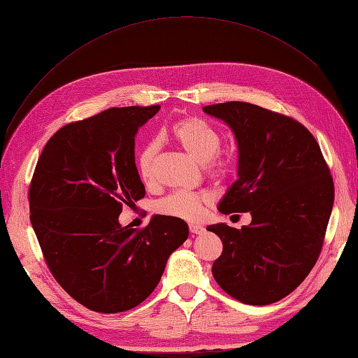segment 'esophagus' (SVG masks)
I'll use <instances>...</instances> for the list:
<instances>
[{
	"label": "esophagus",
	"mask_w": 358,
	"mask_h": 358,
	"mask_svg": "<svg viewBox=\"0 0 358 358\" xmlns=\"http://www.w3.org/2000/svg\"><path fill=\"white\" fill-rule=\"evenodd\" d=\"M189 231L192 234H203L204 233V227L200 224H189Z\"/></svg>",
	"instance_id": "34e87169"
}]
</instances>
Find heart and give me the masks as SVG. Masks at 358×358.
Masks as SVG:
<instances>
[{
	"label": "heart",
	"mask_w": 358,
	"mask_h": 358,
	"mask_svg": "<svg viewBox=\"0 0 358 358\" xmlns=\"http://www.w3.org/2000/svg\"><path fill=\"white\" fill-rule=\"evenodd\" d=\"M170 137L200 164L208 166L209 175L215 179H229L236 170V158L230 152H221V133L209 122L196 116L182 117L169 129ZM158 154V143L149 142L137 157V173L145 183L152 182L154 166ZM208 192L176 191L162 199L157 209L162 215L176 216L183 220H199L209 204Z\"/></svg>",
	"instance_id": "heart-1"
}]
</instances>
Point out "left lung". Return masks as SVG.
<instances>
[{
	"label": "left lung",
	"mask_w": 358,
	"mask_h": 358,
	"mask_svg": "<svg viewBox=\"0 0 358 358\" xmlns=\"http://www.w3.org/2000/svg\"><path fill=\"white\" fill-rule=\"evenodd\" d=\"M203 110L233 129L239 148L237 180L218 209L252 215L241 230L208 227L222 241L212 275L236 300L270 305L294 291L317 263L333 209V178L315 137L296 119L243 101Z\"/></svg>",
	"instance_id": "obj_1"
}]
</instances>
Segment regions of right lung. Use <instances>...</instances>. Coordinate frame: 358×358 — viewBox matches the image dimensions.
Wrapping results in <instances>:
<instances>
[{
  "instance_id": "obj_1",
  "label": "right lung",
  "mask_w": 358,
  "mask_h": 358,
  "mask_svg": "<svg viewBox=\"0 0 358 358\" xmlns=\"http://www.w3.org/2000/svg\"><path fill=\"white\" fill-rule=\"evenodd\" d=\"M159 106L113 107L53 134L37 161L29 220L57 282L80 305L116 313L155 289L188 224L154 215L142 230L119 224L124 206L145 197L134 161L138 128Z\"/></svg>"
}]
</instances>
